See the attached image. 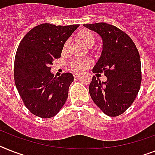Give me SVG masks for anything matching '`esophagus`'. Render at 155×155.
Returning a JSON list of instances; mask_svg holds the SVG:
<instances>
[{"instance_id": "1", "label": "esophagus", "mask_w": 155, "mask_h": 155, "mask_svg": "<svg viewBox=\"0 0 155 155\" xmlns=\"http://www.w3.org/2000/svg\"><path fill=\"white\" fill-rule=\"evenodd\" d=\"M79 74H80L79 73H74V74H73V75H74V77L75 78H77L79 76Z\"/></svg>"}]
</instances>
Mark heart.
Listing matches in <instances>:
<instances>
[{
  "instance_id": "b5f03b06",
  "label": "heart",
  "mask_w": 155,
  "mask_h": 155,
  "mask_svg": "<svg viewBox=\"0 0 155 155\" xmlns=\"http://www.w3.org/2000/svg\"><path fill=\"white\" fill-rule=\"evenodd\" d=\"M78 38L86 47H92L95 43V37L93 34L89 31H82L78 34ZM70 46V41L66 40L63 43L62 46V51L66 52ZM91 61L89 58H84V59H74L70 61L68 64V66L74 71L78 70H82L86 67L89 64H90Z\"/></svg>"
}]
</instances>
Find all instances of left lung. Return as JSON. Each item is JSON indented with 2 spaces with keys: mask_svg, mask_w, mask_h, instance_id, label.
<instances>
[{
  "mask_svg": "<svg viewBox=\"0 0 155 155\" xmlns=\"http://www.w3.org/2000/svg\"><path fill=\"white\" fill-rule=\"evenodd\" d=\"M101 35L103 51L93 69L96 76L104 72L105 82L93 77L89 87L93 102L109 116H118L134 102L142 81L141 61L136 46L129 35L105 23L84 24ZM100 73L99 74V73Z\"/></svg>",
  "mask_w": 155,
  "mask_h": 155,
  "instance_id": "8db88e82",
  "label": "left lung"
}]
</instances>
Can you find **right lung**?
<instances>
[{"label":"right lung","mask_w":155,"mask_h":155,"mask_svg":"<svg viewBox=\"0 0 155 155\" xmlns=\"http://www.w3.org/2000/svg\"><path fill=\"white\" fill-rule=\"evenodd\" d=\"M79 24H42L25 35L16 51L14 80L27 108L40 118H51L62 108L74 81L70 73L58 78L51 73L54 58L61 57L63 43Z\"/></svg>","instance_id":"1"}]
</instances>
